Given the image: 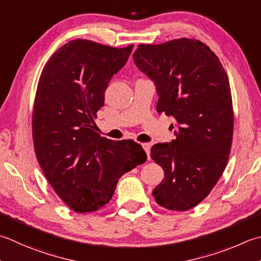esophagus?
Listing matches in <instances>:
<instances>
[{
	"instance_id": "obj_1",
	"label": "esophagus",
	"mask_w": 261,
	"mask_h": 261,
	"mask_svg": "<svg viewBox=\"0 0 261 261\" xmlns=\"http://www.w3.org/2000/svg\"><path fill=\"white\" fill-rule=\"evenodd\" d=\"M142 148H144V149H145L148 160H149V158H150V144H148V142H145V144H142Z\"/></svg>"
}]
</instances>
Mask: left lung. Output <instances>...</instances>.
Listing matches in <instances>:
<instances>
[{
  "mask_svg": "<svg viewBox=\"0 0 261 261\" xmlns=\"http://www.w3.org/2000/svg\"><path fill=\"white\" fill-rule=\"evenodd\" d=\"M134 60L155 83L158 113L176 121L175 139L151 147V158L165 173L152 196L170 211H189L209 195L228 161L234 122L227 74L197 39L140 44Z\"/></svg>",
  "mask_w": 261,
  "mask_h": 261,
  "instance_id": "1",
  "label": "left lung"
}]
</instances>
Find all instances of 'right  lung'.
I'll list each match as a JSON object with an SVG mask.
<instances>
[{"label": "right lung", "instance_id": "obj_1", "mask_svg": "<svg viewBox=\"0 0 261 261\" xmlns=\"http://www.w3.org/2000/svg\"><path fill=\"white\" fill-rule=\"evenodd\" d=\"M132 48L73 39L40 74L32 123L36 157L56 195L76 213L106 206L119 178L147 160L141 145L107 139L93 126L112 76Z\"/></svg>", "mask_w": 261, "mask_h": 261}]
</instances>
